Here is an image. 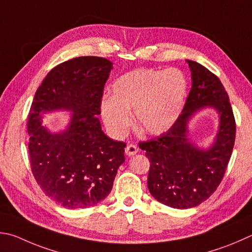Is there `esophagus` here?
Wrapping results in <instances>:
<instances>
[{
  "label": "esophagus",
  "mask_w": 252,
  "mask_h": 252,
  "mask_svg": "<svg viewBox=\"0 0 252 252\" xmlns=\"http://www.w3.org/2000/svg\"><path fill=\"white\" fill-rule=\"evenodd\" d=\"M138 151H139V149L136 148L134 144H129L126 148V154L127 155V157H132V155L138 153Z\"/></svg>",
  "instance_id": "obj_1"
}]
</instances>
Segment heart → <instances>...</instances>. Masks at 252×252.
<instances>
[{
    "instance_id": "b5f03b06",
    "label": "heart",
    "mask_w": 252,
    "mask_h": 252,
    "mask_svg": "<svg viewBox=\"0 0 252 252\" xmlns=\"http://www.w3.org/2000/svg\"><path fill=\"white\" fill-rule=\"evenodd\" d=\"M187 84L174 68L159 71L141 68L119 77L111 86V97L100 106L104 125L114 138L125 136L132 125L145 134L158 135L170 129L180 114Z\"/></svg>"
}]
</instances>
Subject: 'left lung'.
Returning a JSON list of instances; mask_svg holds the SVG:
<instances>
[{
	"mask_svg": "<svg viewBox=\"0 0 252 252\" xmlns=\"http://www.w3.org/2000/svg\"><path fill=\"white\" fill-rule=\"evenodd\" d=\"M186 62L191 72V88L182 113L168 131L139 144L151 162V195L177 209L195 207L216 190L225 175L236 138L234 112L221 81L200 63ZM205 107L218 111L220 126L213 144L208 149H199L187 133L190 119Z\"/></svg>",
	"mask_w": 252,
	"mask_h": 252,
	"instance_id": "1",
	"label": "left lung"
}]
</instances>
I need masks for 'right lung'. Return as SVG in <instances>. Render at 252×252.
<instances>
[{"label": "right lung", "mask_w": 252, "mask_h": 252, "mask_svg": "<svg viewBox=\"0 0 252 252\" xmlns=\"http://www.w3.org/2000/svg\"><path fill=\"white\" fill-rule=\"evenodd\" d=\"M111 69L112 63L102 57L70 59L48 72L32 103L27 121L32 172L44 193L66 208L103 200L125 162L126 143L104 134L97 118ZM57 110L72 117L66 129L55 134L42 126V114Z\"/></svg>", "instance_id": "1"}]
</instances>
